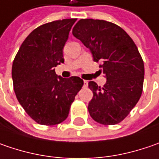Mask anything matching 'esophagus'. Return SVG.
Here are the masks:
<instances>
[{
	"instance_id": "1",
	"label": "esophagus",
	"mask_w": 159,
	"mask_h": 159,
	"mask_svg": "<svg viewBox=\"0 0 159 159\" xmlns=\"http://www.w3.org/2000/svg\"><path fill=\"white\" fill-rule=\"evenodd\" d=\"M87 86H88V82L84 80V87H87Z\"/></svg>"
}]
</instances>
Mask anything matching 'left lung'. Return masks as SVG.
I'll list each match as a JSON object with an SVG mask.
<instances>
[{
    "mask_svg": "<svg viewBox=\"0 0 159 159\" xmlns=\"http://www.w3.org/2000/svg\"><path fill=\"white\" fill-rule=\"evenodd\" d=\"M73 35L90 49L107 82L103 87L90 81L93 97L88 110L93 120L105 125L124 120L139 101L144 63L134 42L117 25L100 19H80Z\"/></svg>",
    "mask_w": 159,
    "mask_h": 159,
    "instance_id": "1",
    "label": "left lung"
}]
</instances>
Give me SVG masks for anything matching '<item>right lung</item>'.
Here are the masks:
<instances>
[{"label": "right lung", "instance_id": "1", "mask_svg": "<svg viewBox=\"0 0 159 159\" xmlns=\"http://www.w3.org/2000/svg\"><path fill=\"white\" fill-rule=\"evenodd\" d=\"M76 18L56 20L32 31L12 64L13 87L26 114L36 123L55 125L66 120L84 81L58 76L54 67L64 62L63 48Z\"/></svg>", "mask_w": 159, "mask_h": 159}]
</instances>
